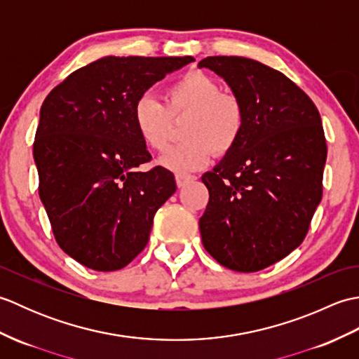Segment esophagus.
<instances>
[{
	"label": "esophagus",
	"mask_w": 359,
	"mask_h": 359,
	"mask_svg": "<svg viewBox=\"0 0 359 359\" xmlns=\"http://www.w3.org/2000/svg\"><path fill=\"white\" fill-rule=\"evenodd\" d=\"M197 177L193 174H177L175 175V182H177V187L182 188L185 187L188 184H191V182H194Z\"/></svg>",
	"instance_id": "34e87169"
}]
</instances>
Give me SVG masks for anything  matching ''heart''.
Here are the masks:
<instances>
[{"label": "heart", "instance_id": "obj_1", "mask_svg": "<svg viewBox=\"0 0 359 359\" xmlns=\"http://www.w3.org/2000/svg\"><path fill=\"white\" fill-rule=\"evenodd\" d=\"M165 104L142 95L134 104L133 123L142 142L163 151L170 140L171 118L187 116V142L168 149L158 165L172 172L188 174L207 165L212 152L222 156L239 142L245 126V108L233 94L220 93L216 80L202 72H188L165 90Z\"/></svg>", "mask_w": 359, "mask_h": 359}]
</instances>
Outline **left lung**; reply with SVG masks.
<instances>
[{
  "label": "left lung",
  "instance_id": "8db88e82",
  "mask_svg": "<svg viewBox=\"0 0 359 359\" xmlns=\"http://www.w3.org/2000/svg\"><path fill=\"white\" fill-rule=\"evenodd\" d=\"M245 108L236 147L202 175L210 201L199 220L205 250L226 269H265L301 245L323 199L327 144L309 95L256 60L207 57Z\"/></svg>",
  "mask_w": 359,
  "mask_h": 359
}]
</instances>
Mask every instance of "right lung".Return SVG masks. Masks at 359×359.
<instances>
[{
    "mask_svg": "<svg viewBox=\"0 0 359 359\" xmlns=\"http://www.w3.org/2000/svg\"><path fill=\"white\" fill-rule=\"evenodd\" d=\"M193 57L98 58L50 90L40 109L34 160L40 199L58 245L95 271L123 269L147 247L156 211L175 191L133 123L134 104Z\"/></svg>",
    "mask_w": 359,
    "mask_h": 359,
    "instance_id": "add662e5",
    "label": "right lung"
}]
</instances>
